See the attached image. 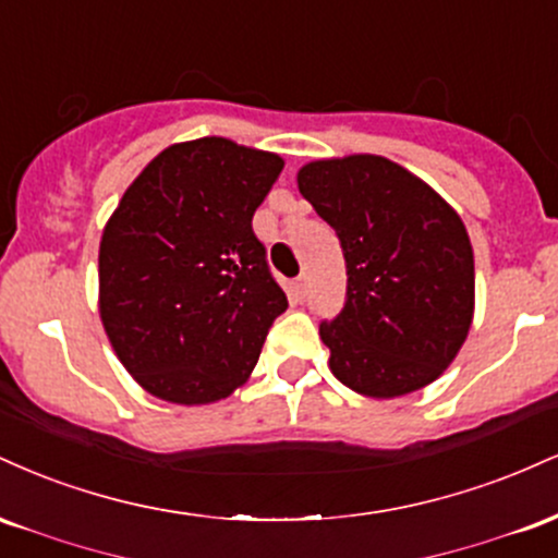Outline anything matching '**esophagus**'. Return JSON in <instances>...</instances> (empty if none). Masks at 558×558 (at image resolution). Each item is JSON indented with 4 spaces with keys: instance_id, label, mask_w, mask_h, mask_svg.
Instances as JSON below:
<instances>
[{
    "instance_id": "34e87169",
    "label": "esophagus",
    "mask_w": 558,
    "mask_h": 558,
    "mask_svg": "<svg viewBox=\"0 0 558 558\" xmlns=\"http://www.w3.org/2000/svg\"><path fill=\"white\" fill-rule=\"evenodd\" d=\"M306 286H310V275L301 272L296 278V283H293V288H296V296L304 299L306 296Z\"/></svg>"
}]
</instances>
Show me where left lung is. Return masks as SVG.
I'll return each mask as SVG.
<instances>
[{
    "mask_svg": "<svg viewBox=\"0 0 558 558\" xmlns=\"http://www.w3.org/2000/svg\"><path fill=\"white\" fill-rule=\"evenodd\" d=\"M299 191L336 230L345 304L319 325L343 386L396 399L430 386L475 312V257L462 217L425 181L375 155L317 159Z\"/></svg>",
    "mask_w": 558,
    "mask_h": 558,
    "instance_id": "left-lung-1",
    "label": "left lung"
}]
</instances>
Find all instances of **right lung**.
Here are the masks:
<instances>
[{"instance_id":"obj_1","label":"right lung","mask_w":558,"mask_h":558,"mask_svg":"<svg viewBox=\"0 0 558 558\" xmlns=\"http://www.w3.org/2000/svg\"><path fill=\"white\" fill-rule=\"evenodd\" d=\"M283 159L220 136L172 144L128 185L99 243L114 354L170 403H213L252 375L288 310L252 217Z\"/></svg>"}]
</instances>
